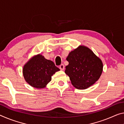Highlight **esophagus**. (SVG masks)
Returning a JSON list of instances; mask_svg holds the SVG:
<instances>
[{
	"instance_id": "obj_1",
	"label": "esophagus",
	"mask_w": 124,
	"mask_h": 124,
	"mask_svg": "<svg viewBox=\"0 0 124 124\" xmlns=\"http://www.w3.org/2000/svg\"><path fill=\"white\" fill-rule=\"evenodd\" d=\"M60 69L61 70H64V66L63 65V64H61V65L60 66Z\"/></svg>"
}]
</instances>
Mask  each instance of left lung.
Returning <instances> with one entry per match:
<instances>
[{"label":"left lung","mask_w":124,"mask_h":124,"mask_svg":"<svg viewBox=\"0 0 124 124\" xmlns=\"http://www.w3.org/2000/svg\"><path fill=\"white\" fill-rule=\"evenodd\" d=\"M66 60L69 64L66 67L65 73L77 89H87L101 76L102 61L87 46L80 45L69 53Z\"/></svg>","instance_id":"1"}]
</instances>
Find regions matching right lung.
<instances>
[{"label": "right lung", "instance_id": "obj_1", "mask_svg": "<svg viewBox=\"0 0 124 124\" xmlns=\"http://www.w3.org/2000/svg\"><path fill=\"white\" fill-rule=\"evenodd\" d=\"M60 70L52 61L41 54L35 55L24 64L23 73L24 79L31 87L41 89L46 87L52 76Z\"/></svg>", "mask_w": 124, "mask_h": 124}]
</instances>
